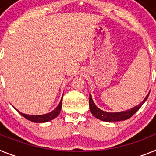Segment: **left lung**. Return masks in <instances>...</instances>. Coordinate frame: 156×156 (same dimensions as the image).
<instances>
[{
  "label": "left lung",
  "instance_id": "8db88e82",
  "mask_svg": "<svg viewBox=\"0 0 156 156\" xmlns=\"http://www.w3.org/2000/svg\"><path fill=\"white\" fill-rule=\"evenodd\" d=\"M149 94L147 95V97H145V99L144 100L143 102L141 104H140L138 106L134 107L132 109L128 111H126V112H115V113H112V112H104V111L101 110L100 108H97L96 105H95L94 102L93 101V99H92L91 95L89 94V108H90V111H91V113L94 117H96L97 119H101L102 121L105 122H119V121H122V120H126V119H129L130 117H132L136 112H137L139 109H140V107L143 105V104L145 102V101L147 99Z\"/></svg>",
  "mask_w": 156,
  "mask_h": 156
}]
</instances>
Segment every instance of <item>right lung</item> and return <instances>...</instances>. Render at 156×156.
Listing matches in <instances>:
<instances>
[{
	"mask_svg": "<svg viewBox=\"0 0 156 156\" xmlns=\"http://www.w3.org/2000/svg\"><path fill=\"white\" fill-rule=\"evenodd\" d=\"M62 108V99L60 102H59V105L55 110L52 111V112L50 113L45 114V115H25V114L21 113L20 112H18L21 115L23 116L24 118H26L27 119L30 120L31 122H48L50 120H52V119H55V117H57L59 115L60 110H61Z\"/></svg>",
	"mask_w": 156,
	"mask_h": 156,
	"instance_id": "add662e5",
	"label": "right lung"
}]
</instances>
